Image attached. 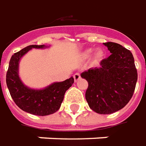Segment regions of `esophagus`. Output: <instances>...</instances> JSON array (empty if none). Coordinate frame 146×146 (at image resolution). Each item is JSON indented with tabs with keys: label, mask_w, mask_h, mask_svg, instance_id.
I'll return each instance as SVG.
<instances>
[{
	"label": "esophagus",
	"mask_w": 146,
	"mask_h": 146,
	"mask_svg": "<svg viewBox=\"0 0 146 146\" xmlns=\"http://www.w3.org/2000/svg\"><path fill=\"white\" fill-rule=\"evenodd\" d=\"M80 78H81V76H80V74H79V73H75V75H74L75 82H78Z\"/></svg>",
	"instance_id": "esophagus-1"
}]
</instances>
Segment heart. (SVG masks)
Instances as JSON below:
<instances>
[{
	"label": "heart",
	"instance_id": "obj_1",
	"mask_svg": "<svg viewBox=\"0 0 146 146\" xmlns=\"http://www.w3.org/2000/svg\"><path fill=\"white\" fill-rule=\"evenodd\" d=\"M92 52H93V49L89 48V49H87V50L85 51L84 54H85L86 56H89L92 53ZM102 56H103V52H102V50H98L97 52H95V54H94V58L96 60H101L102 58Z\"/></svg>",
	"mask_w": 146,
	"mask_h": 146
}]
</instances>
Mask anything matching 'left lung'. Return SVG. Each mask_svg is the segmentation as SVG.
<instances>
[{
	"label": "left lung",
	"instance_id": "left-lung-1",
	"mask_svg": "<svg viewBox=\"0 0 146 146\" xmlns=\"http://www.w3.org/2000/svg\"><path fill=\"white\" fill-rule=\"evenodd\" d=\"M111 55L101 61L100 67L81 74L88 82L86 99L96 113L110 114L122 109L132 98L137 72L129 50L113 42L103 43Z\"/></svg>",
	"mask_w": 146,
	"mask_h": 146
}]
</instances>
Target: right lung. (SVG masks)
Listing matches in <instances>:
<instances>
[{
	"label": "right lung",
	"instance_id": "add662e5",
	"mask_svg": "<svg viewBox=\"0 0 146 146\" xmlns=\"http://www.w3.org/2000/svg\"><path fill=\"white\" fill-rule=\"evenodd\" d=\"M47 48L45 45H29L11 57L6 74V83L11 97L22 110L34 115L46 116L60 109L65 92L74 83V78L63 82L53 83L40 90H35L25 86L19 76V62L32 48Z\"/></svg>",
	"mask_w": 146,
	"mask_h": 146
}]
</instances>
